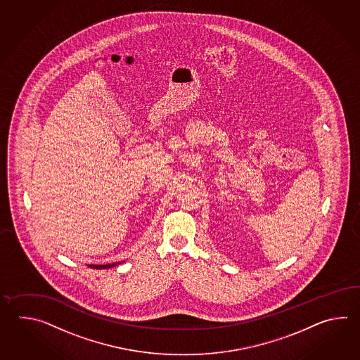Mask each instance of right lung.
Wrapping results in <instances>:
<instances>
[{"label":"right lung","mask_w":360,"mask_h":360,"mask_svg":"<svg viewBox=\"0 0 360 360\" xmlns=\"http://www.w3.org/2000/svg\"><path fill=\"white\" fill-rule=\"evenodd\" d=\"M118 264H121V261H118V262H112V264H104V265H92V264H90V265H89V268L101 270V269L113 268V266L118 265Z\"/></svg>","instance_id":"1"}]
</instances>
